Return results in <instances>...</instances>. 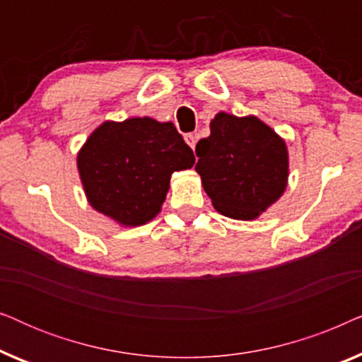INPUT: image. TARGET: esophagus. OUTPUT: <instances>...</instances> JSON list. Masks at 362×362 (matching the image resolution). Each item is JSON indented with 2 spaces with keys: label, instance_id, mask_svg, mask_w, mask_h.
<instances>
[{
  "label": "esophagus",
  "instance_id": "esophagus-1",
  "mask_svg": "<svg viewBox=\"0 0 362 362\" xmlns=\"http://www.w3.org/2000/svg\"><path fill=\"white\" fill-rule=\"evenodd\" d=\"M185 140H186L187 145H189V146L192 148V150H194V146H196V141H197V138H196L194 133H187V135L185 136Z\"/></svg>",
  "mask_w": 362,
  "mask_h": 362
}]
</instances>
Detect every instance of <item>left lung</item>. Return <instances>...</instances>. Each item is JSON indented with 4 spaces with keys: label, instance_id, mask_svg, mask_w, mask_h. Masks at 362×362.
Segmentation results:
<instances>
[{
    "label": "left lung",
    "instance_id": "left-lung-1",
    "mask_svg": "<svg viewBox=\"0 0 362 362\" xmlns=\"http://www.w3.org/2000/svg\"><path fill=\"white\" fill-rule=\"evenodd\" d=\"M209 127L211 135L196 145L202 187L222 216L254 221L288 185L286 143L254 115L219 112Z\"/></svg>",
    "mask_w": 362,
    "mask_h": 362
}]
</instances>
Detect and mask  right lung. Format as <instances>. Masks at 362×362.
<instances>
[{
    "label": "right lung",
    "instance_id": "add662e5",
    "mask_svg": "<svg viewBox=\"0 0 362 362\" xmlns=\"http://www.w3.org/2000/svg\"><path fill=\"white\" fill-rule=\"evenodd\" d=\"M194 161L176 127L150 117L103 122L77 153L88 204L123 227L155 219L173 173L189 170Z\"/></svg>",
    "mask_w": 362,
    "mask_h": 362
}]
</instances>
